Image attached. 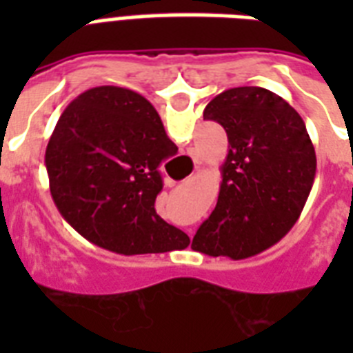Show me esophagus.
I'll use <instances>...</instances> for the list:
<instances>
[{
  "label": "esophagus",
  "instance_id": "34e87169",
  "mask_svg": "<svg viewBox=\"0 0 353 353\" xmlns=\"http://www.w3.org/2000/svg\"><path fill=\"white\" fill-rule=\"evenodd\" d=\"M199 165H201V161H199ZM166 185H168V187H172V185H174V181H170V179H166Z\"/></svg>",
  "mask_w": 353,
  "mask_h": 353
}]
</instances>
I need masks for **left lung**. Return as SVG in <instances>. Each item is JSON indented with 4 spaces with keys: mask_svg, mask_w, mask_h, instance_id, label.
Wrapping results in <instances>:
<instances>
[{
    "mask_svg": "<svg viewBox=\"0 0 353 353\" xmlns=\"http://www.w3.org/2000/svg\"><path fill=\"white\" fill-rule=\"evenodd\" d=\"M203 119L223 126L229 154L216 209L192 249L231 260L254 256L282 240L306 205L317 172L312 139L282 97L256 85L216 95Z\"/></svg>",
    "mask_w": 353,
    "mask_h": 353,
    "instance_id": "left-lung-1",
    "label": "left lung"
}]
</instances>
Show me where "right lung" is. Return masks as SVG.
I'll use <instances>...</instances> for the list:
<instances>
[{"label": "right lung", "mask_w": 353, "mask_h": 353, "mask_svg": "<svg viewBox=\"0 0 353 353\" xmlns=\"http://www.w3.org/2000/svg\"><path fill=\"white\" fill-rule=\"evenodd\" d=\"M176 152L143 95L91 88L69 102L47 144L52 201L74 231L108 251L130 256L185 249L190 238L155 212L159 165Z\"/></svg>", "instance_id": "add662e5"}]
</instances>
